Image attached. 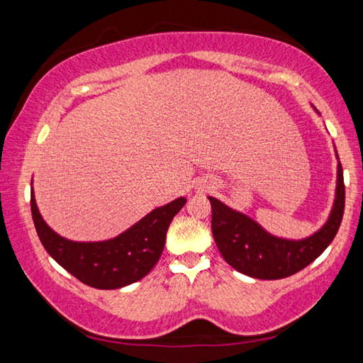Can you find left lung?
<instances>
[{"mask_svg": "<svg viewBox=\"0 0 363 363\" xmlns=\"http://www.w3.org/2000/svg\"><path fill=\"white\" fill-rule=\"evenodd\" d=\"M314 108V107H312ZM315 110V108H314ZM315 113H318L315 110ZM336 189L328 219L320 229L304 238H285L267 232L248 214L233 210L223 201H211V230L225 262L240 274L261 280L285 279L315 261L333 242L344 213L342 167L335 147Z\"/></svg>", "mask_w": 363, "mask_h": 363, "instance_id": "obj_1", "label": "left lung"}]
</instances>
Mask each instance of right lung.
<instances>
[{
  "label": "right lung",
  "mask_w": 363,
  "mask_h": 363,
  "mask_svg": "<svg viewBox=\"0 0 363 363\" xmlns=\"http://www.w3.org/2000/svg\"><path fill=\"white\" fill-rule=\"evenodd\" d=\"M186 201L179 196L155 208L120 235L102 242H75L54 232L36 206L33 187L30 205L36 233L54 261L84 285L116 290L144 279L153 269L162 256L171 220Z\"/></svg>",
  "instance_id": "add662e5"
}]
</instances>
